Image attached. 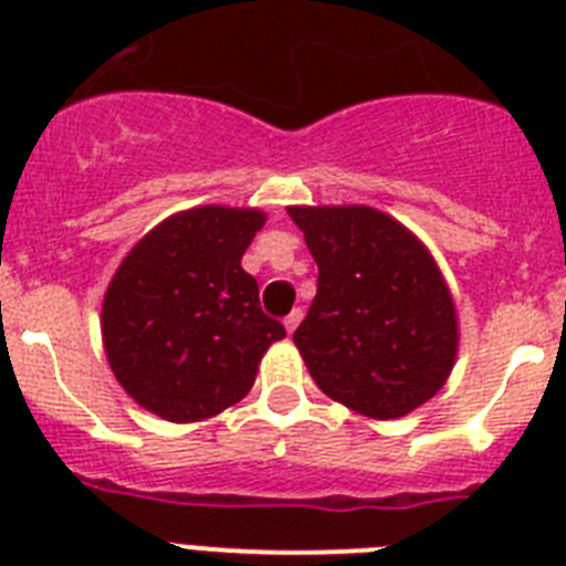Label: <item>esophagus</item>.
Wrapping results in <instances>:
<instances>
[{"instance_id":"obj_1","label":"esophagus","mask_w":566,"mask_h":566,"mask_svg":"<svg viewBox=\"0 0 566 566\" xmlns=\"http://www.w3.org/2000/svg\"><path fill=\"white\" fill-rule=\"evenodd\" d=\"M300 323H302V308H293L291 314L284 317V328H287V332H293V328L300 326Z\"/></svg>"}]
</instances>
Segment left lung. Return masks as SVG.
Returning a JSON list of instances; mask_svg holds the SVG:
<instances>
[{
    "label": "left lung",
    "mask_w": 566,
    "mask_h": 566,
    "mask_svg": "<svg viewBox=\"0 0 566 566\" xmlns=\"http://www.w3.org/2000/svg\"><path fill=\"white\" fill-rule=\"evenodd\" d=\"M317 261V296L293 332L317 387L373 420L420 408L447 381L458 349L455 305L420 240L394 217L291 208Z\"/></svg>",
    "instance_id": "8db88e82"
}]
</instances>
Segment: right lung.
Instances as JSON below:
<instances>
[{
	"instance_id": "obj_1",
	"label": "right lung",
	"mask_w": 566,
	"mask_h": 566,
	"mask_svg": "<svg viewBox=\"0 0 566 566\" xmlns=\"http://www.w3.org/2000/svg\"><path fill=\"white\" fill-rule=\"evenodd\" d=\"M261 211L205 205L153 229L119 264L102 305L111 370L146 411L196 422L255 385L284 326L266 317L240 258Z\"/></svg>"
}]
</instances>
